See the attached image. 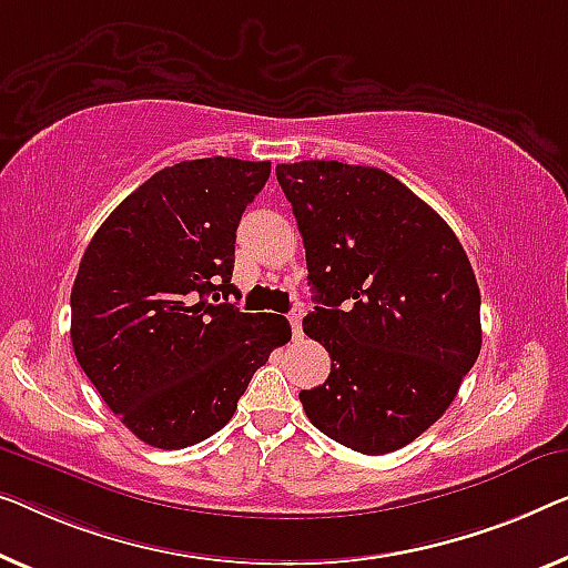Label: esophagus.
<instances>
[{"label":"esophagus","mask_w":568,"mask_h":568,"mask_svg":"<svg viewBox=\"0 0 568 568\" xmlns=\"http://www.w3.org/2000/svg\"><path fill=\"white\" fill-rule=\"evenodd\" d=\"M287 321H291V326H293V334H295V336H301V334H303V328H301V321H303V308H301V306H295L291 313H287Z\"/></svg>","instance_id":"esophagus-1"}]
</instances>
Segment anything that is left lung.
I'll use <instances>...</instances> for the list:
<instances>
[{
	"instance_id": "left-lung-1",
	"label": "left lung",
	"mask_w": 568,
	"mask_h": 568,
	"mask_svg": "<svg viewBox=\"0 0 568 568\" xmlns=\"http://www.w3.org/2000/svg\"><path fill=\"white\" fill-rule=\"evenodd\" d=\"M306 247L326 383L301 390L321 434L390 454L444 416L481 349L479 285L442 216L379 168L277 165Z\"/></svg>"
}]
</instances>
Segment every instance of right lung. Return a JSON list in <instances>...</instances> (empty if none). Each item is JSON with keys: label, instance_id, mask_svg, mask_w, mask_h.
I'll return each instance as SVG.
<instances>
[{"label": "right lung", "instance_id": "add662e5", "mask_svg": "<svg viewBox=\"0 0 568 568\" xmlns=\"http://www.w3.org/2000/svg\"><path fill=\"white\" fill-rule=\"evenodd\" d=\"M270 163L183 160L130 193L83 252L71 291L81 369L140 442L185 448L224 428L270 352L291 342L277 313L232 293L236 226Z\"/></svg>", "mask_w": 568, "mask_h": 568}]
</instances>
